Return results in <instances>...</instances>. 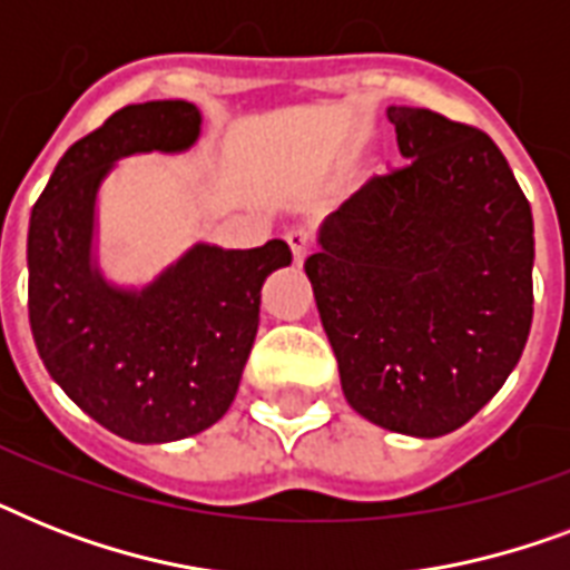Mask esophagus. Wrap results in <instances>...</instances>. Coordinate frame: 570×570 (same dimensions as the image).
Returning <instances> with one entry per match:
<instances>
[{
	"label": "esophagus",
	"instance_id": "34e87169",
	"mask_svg": "<svg viewBox=\"0 0 570 570\" xmlns=\"http://www.w3.org/2000/svg\"><path fill=\"white\" fill-rule=\"evenodd\" d=\"M286 245H289V250H293L295 263H304V257L311 254L313 236L307 230H302V227H293V230L286 233Z\"/></svg>",
	"mask_w": 570,
	"mask_h": 570
}]
</instances>
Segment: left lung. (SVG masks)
Segmentation results:
<instances>
[{"mask_svg": "<svg viewBox=\"0 0 570 570\" xmlns=\"http://www.w3.org/2000/svg\"><path fill=\"white\" fill-rule=\"evenodd\" d=\"M407 165L366 180L304 259L346 402L441 438L488 405L532 325L530 200L500 147L438 111L390 106Z\"/></svg>", "mask_w": 570, "mask_h": 570, "instance_id": "8db88e82", "label": "left lung"}]
</instances>
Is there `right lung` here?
I'll return each mask as SVG.
<instances>
[{
	"mask_svg": "<svg viewBox=\"0 0 570 570\" xmlns=\"http://www.w3.org/2000/svg\"><path fill=\"white\" fill-rule=\"evenodd\" d=\"M186 100L136 102L79 138L29 222V322L38 355L85 414L132 443H171L218 423L259 325V289L289 266L286 242H195L147 284L106 277L97 204L127 156L186 154L200 138Z\"/></svg>",
	"mask_w": 570,
	"mask_h": 570,
	"instance_id": "obj_1",
	"label": "right lung"
}]
</instances>
